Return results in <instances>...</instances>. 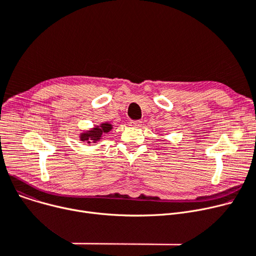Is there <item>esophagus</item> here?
Listing matches in <instances>:
<instances>
[{"label":"esophagus","instance_id":"esophagus-1","mask_svg":"<svg viewBox=\"0 0 256 256\" xmlns=\"http://www.w3.org/2000/svg\"><path fill=\"white\" fill-rule=\"evenodd\" d=\"M141 124H142V121H140V120H132L130 122V126L132 128H140L142 126Z\"/></svg>","mask_w":256,"mask_h":256}]
</instances>
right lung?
Listing matches in <instances>:
<instances>
[{"mask_svg": "<svg viewBox=\"0 0 256 256\" xmlns=\"http://www.w3.org/2000/svg\"><path fill=\"white\" fill-rule=\"evenodd\" d=\"M113 128V126L110 122H102L100 126H96L89 130H84L80 134V141L83 143H96L102 140L104 134H108Z\"/></svg>", "mask_w": 256, "mask_h": 256, "instance_id": "add662e5", "label": "right lung"}]
</instances>
